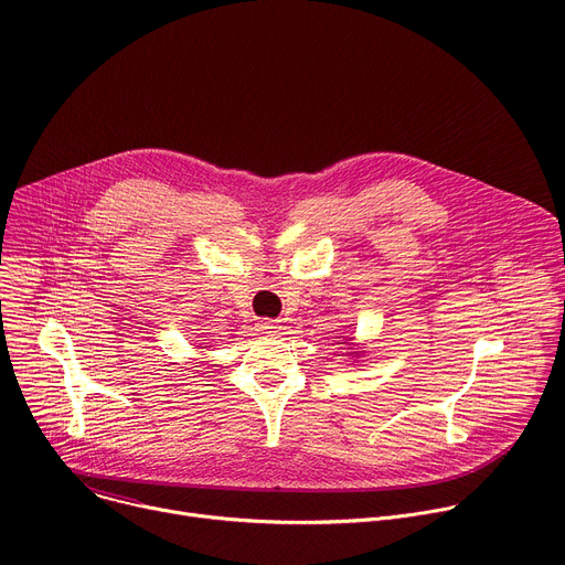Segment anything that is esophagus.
I'll use <instances>...</instances> for the list:
<instances>
[{
	"mask_svg": "<svg viewBox=\"0 0 565 565\" xmlns=\"http://www.w3.org/2000/svg\"><path fill=\"white\" fill-rule=\"evenodd\" d=\"M277 329H279V324L275 319H262L257 324V331H262V333H277Z\"/></svg>",
	"mask_w": 565,
	"mask_h": 565,
	"instance_id": "obj_1",
	"label": "esophagus"
}]
</instances>
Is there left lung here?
<instances>
[{
  "label": "left lung",
  "mask_w": 565,
  "mask_h": 565,
  "mask_svg": "<svg viewBox=\"0 0 565 565\" xmlns=\"http://www.w3.org/2000/svg\"><path fill=\"white\" fill-rule=\"evenodd\" d=\"M340 344H347V347H351V349L355 347V344H353V338H344V342H340ZM349 355L358 360V358H362V355H364V351H355V349H353Z\"/></svg>",
  "instance_id": "8db88e82"
}]
</instances>
